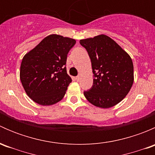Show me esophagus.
<instances>
[{"mask_svg": "<svg viewBox=\"0 0 155 155\" xmlns=\"http://www.w3.org/2000/svg\"><path fill=\"white\" fill-rule=\"evenodd\" d=\"M80 79H81V78H80V76H77L76 77V80L77 81V82H79V81L80 80Z\"/></svg>", "mask_w": 155, "mask_h": 155, "instance_id": "obj_1", "label": "esophagus"}]
</instances>
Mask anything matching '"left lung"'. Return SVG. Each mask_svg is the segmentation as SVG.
<instances>
[{"mask_svg":"<svg viewBox=\"0 0 155 155\" xmlns=\"http://www.w3.org/2000/svg\"><path fill=\"white\" fill-rule=\"evenodd\" d=\"M87 50L94 73L93 85L84 91L91 104L110 108L121 102L134 83L131 58L112 39L104 34L81 40Z\"/></svg>","mask_w":155,"mask_h":155,"instance_id":"8db88e82","label":"left lung"}]
</instances>
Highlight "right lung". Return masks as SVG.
<instances>
[{
  "instance_id": "add662e5",
  "label": "right lung",
  "mask_w": 155,
  "mask_h": 155,
  "mask_svg": "<svg viewBox=\"0 0 155 155\" xmlns=\"http://www.w3.org/2000/svg\"><path fill=\"white\" fill-rule=\"evenodd\" d=\"M74 39L51 34L24 56L20 79L30 98L40 105L56 104L66 94L71 78L66 62Z\"/></svg>"
}]
</instances>
